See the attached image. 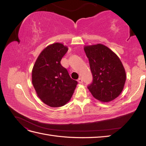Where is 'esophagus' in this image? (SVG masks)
I'll list each match as a JSON object with an SVG mask.
<instances>
[{
	"instance_id": "esophagus-1",
	"label": "esophagus",
	"mask_w": 146,
	"mask_h": 146,
	"mask_svg": "<svg viewBox=\"0 0 146 146\" xmlns=\"http://www.w3.org/2000/svg\"><path fill=\"white\" fill-rule=\"evenodd\" d=\"M77 81L79 83H82V82H83V80H82V78H79L77 80Z\"/></svg>"
}]
</instances>
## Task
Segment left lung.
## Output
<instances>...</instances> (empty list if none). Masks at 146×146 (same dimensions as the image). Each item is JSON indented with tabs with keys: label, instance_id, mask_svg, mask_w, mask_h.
Listing matches in <instances>:
<instances>
[{
	"label": "left lung",
	"instance_id": "left-lung-1",
	"mask_svg": "<svg viewBox=\"0 0 146 146\" xmlns=\"http://www.w3.org/2000/svg\"><path fill=\"white\" fill-rule=\"evenodd\" d=\"M89 60L92 82L88 86L95 99L108 102L117 98L122 91L126 73L117 55L102 44L84 47Z\"/></svg>",
	"mask_w": 146,
	"mask_h": 146
}]
</instances>
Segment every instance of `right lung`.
<instances>
[{
    "label": "right lung",
    "instance_id": "1",
    "mask_svg": "<svg viewBox=\"0 0 146 146\" xmlns=\"http://www.w3.org/2000/svg\"><path fill=\"white\" fill-rule=\"evenodd\" d=\"M68 50L60 42L48 45L39 55L32 69V81L37 96L51 107L67 104L77 85L60 63Z\"/></svg>",
    "mask_w": 146,
    "mask_h": 146
}]
</instances>
